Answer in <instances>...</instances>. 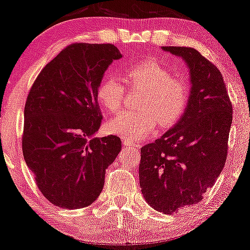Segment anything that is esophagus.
Listing matches in <instances>:
<instances>
[{"label":"esophagus","mask_w":250,"mask_h":250,"mask_svg":"<svg viewBox=\"0 0 250 250\" xmlns=\"http://www.w3.org/2000/svg\"><path fill=\"white\" fill-rule=\"evenodd\" d=\"M123 145L126 146H139L138 142L132 141V140H128V139H124V140H123Z\"/></svg>","instance_id":"1"}]
</instances>
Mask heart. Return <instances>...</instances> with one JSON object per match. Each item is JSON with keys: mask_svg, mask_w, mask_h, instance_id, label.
I'll return each instance as SVG.
<instances>
[{"mask_svg": "<svg viewBox=\"0 0 250 250\" xmlns=\"http://www.w3.org/2000/svg\"><path fill=\"white\" fill-rule=\"evenodd\" d=\"M128 86H141L145 93L140 99L139 110L125 111L116 116L108 129L128 140L145 139L157 127H170L186 112L191 98V85L187 78L174 76L168 68L158 61L148 59L125 71ZM126 94L124 83L115 76H108L99 84L97 99L101 107L110 114L122 109Z\"/></svg>", "mask_w": 250, "mask_h": 250, "instance_id": "1", "label": "heart"}]
</instances>
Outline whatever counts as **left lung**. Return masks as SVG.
Masks as SVG:
<instances>
[{
	"instance_id": "left-lung-1",
	"label": "left lung",
	"mask_w": 250,
	"mask_h": 250,
	"mask_svg": "<svg viewBox=\"0 0 250 250\" xmlns=\"http://www.w3.org/2000/svg\"><path fill=\"white\" fill-rule=\"evenodd\" d=\"M190 69L191 98L182 118L141 148L140 187L146 201L164 214L203 200L227 162L232 104L221 71L193 47L163 46Z\"/></svg>"
}]
</instances>
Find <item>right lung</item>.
<instances>
[{"mask_svg": "<svg viewBox=\"0 0 250 250\" xmlns=\"http://www.w3.org/2000/svg\"><path fill=\"white\" fill-rule=\"evenodd\" d=\"M114 44L73 43L37 75L25 104L22 153L36 186L54 206L76 209L101 193L105 169L122 149L118 136L94 138L102 115L97 88Z\"/></svg>", "mask_w": 250, "mask_h": 250, "instance_id": "right-lung-1", "label": "right lung"}]
</instances>
